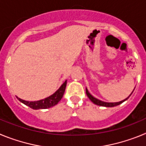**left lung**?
<instances>
[{"label": "left lung", "instance_id": "1", "mask_svg": "<svg viewBox=\"0 0 146 146\" xmlns=\"http://www.w3.org/2000/svg\"><path fill=\"white\" fill-rule=\"evenodd\" d=\"M133 91H132V92H133ZM86 94H87L88 97L90 99V100H91L93 103H94V104H96V105H99V106L107 107V108H112V107H115V106H117V105H119L120 104L123 103V102L126 101V99H129V96H131V94H132V93H131V94H130L129 96L126 98V99H123V100H122V101H121V102H102V101H101V100H99V99H96V98L94 97V96H93L92 95H91V94L88 92V91L87 88L86 89Z\"/></svg>", "mask_w": 146, "mask_h": 146}]
</instances>
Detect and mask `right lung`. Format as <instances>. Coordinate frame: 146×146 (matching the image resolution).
<instances>
[{
	"label": "right lung",
	"instance_id": "obj_1",
	"mask_svg": "<svg viewBox=\"0 0 146 146\" xmlns=\"http://www.w3.org/2000/svg\"><path fill=\"white\" fill-rule=\"evenodd\" d=\"M66 86V80L61 85V86L52 95L44 99H42V100H38V101L28 102L23 100V99L18 97L17 98L22 103H23L24 104L30 107V108L33 110L47 109V108H50L51 107L56 105L60 101V99H62V97L64 96V92H65Z\"/></svg>",
	"mask_w": 146,
	"mask_h": 146
}]
</instances>
